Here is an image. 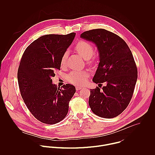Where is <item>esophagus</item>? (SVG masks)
<instances>
[{"mask_svg": "<svg viewBox=\"0 0 155 155\" xmlns=\"http://www.w3.org/2000/svg\"><path fill=\"white\" fill-rule=\"evenodd\" d=\"M82 87H81V86H76V90H77V91H78V90H80L81 89H82Z\"/></svg>", "mask_w": 155, "mask_h": 155, "instance_id": "1", "label": "esophagus"}]
</instances>
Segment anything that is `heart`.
I'll return each mask as SVG.
<instances>
[{
	"mask_svg": "<svg viewBox=\"0 0 155 155\" xmlns=\"http://www.w3.org/2000/svg\"><path fill=\"white\" fill-rule=\"evenodd\" d=\"M77 52L85 60H89L91 58L94 54V49L91 44L86 41H79L75 46ZM68 56V52L65 51L62 56L61 59V64L64 66L66 64ZM88 76L87 72L86 71H73L68 76V80L75 84L81 85L84 83Z\"/></svg>",
	"mask_w": 155,
	"mask_h": 155,
	"instance_id": "1",
	"label": "heart"
}]
</instances>
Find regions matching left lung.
<instances>
[{"label": "left lung", "instance_id": "left-lung-1", "mask_svg": "<svg viewBox=\"0 0 155 155\" xmlns=\"http://www.w3.org/2000/svg\"><path fill=\"white\" fill-rule=\"evenodd\" d=\"M80 37L97 48L99 63L93 81L106 83L102 90L98 87L90 90V107L100 117H116L126 108L134 93L137 79L134 57L121 37L105 29L86 31Z\"/></svg>", "mask_w": 155, "mask_h": 155}]
</instances>
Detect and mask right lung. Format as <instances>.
<instances>
[{
  "label": "right lung",
  "instance_id": "add662e5",
  "mask_svg": "<svg viewBox=\"0 0 155 155\" xmlns=\"http://www.w3.org/2000/svg\"><path fill=\"white\" fill-rule=\"evenodd\" d=\"M75 33L48 34L34 40L22 56L18 71L21 95L30 112L41 123L53 124L67 115L76 90L71 84L58 88L52 83L54 71L72 43Z\"/></svg>",
  "mask_w": 155,
  "mask_h": 155
}]
</instances>
